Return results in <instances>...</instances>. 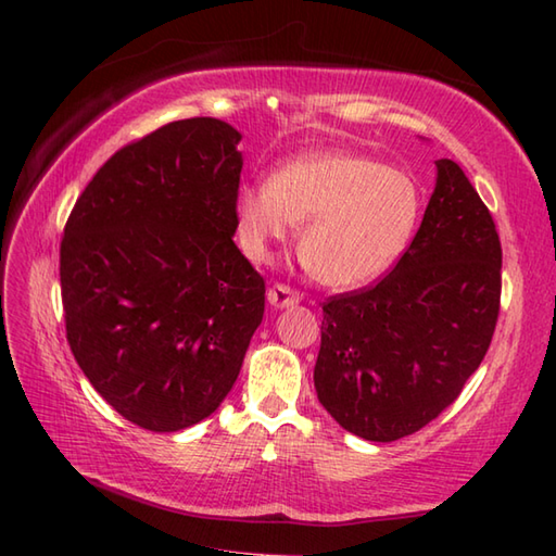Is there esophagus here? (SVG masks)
<instances>
[{"mask_svg":"<svg viewBox=\"0 0 556 556\" xmlns=\"http://www.w3.org/2000/svg\"><path fill=\"white\" fill-rule=\"evenodd\" d=\"M267 301L269 305H275V308H293V305L301 301V296L287 285H275L267 291Z\"/></svg>","mask_w":556,"mask_h":556,"instance_id":"esophagus-1","label":"esophagus"}]
</instances>
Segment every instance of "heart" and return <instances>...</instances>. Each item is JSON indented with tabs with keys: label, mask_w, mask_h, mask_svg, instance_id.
<instances>
[{
	"label": "heart",
	"mask_w": 556,
	"mask_h": 556,
	"mask_svg": "<svg viewBox=\"0 0 556 556\" xmlns=\"http://www.w3.org/2000/svg\"><path fill=\"white\" fill-rule=\"evenodd\" d=\"M420 215V188L408 174L353 152L327 150L291 160L269 184L236 195L243 251L265 260L303 222L299 253L317 281L332 289L370 285L406 251Z\"/></svg>",
	"instance_id": "b5f03b06"
}]
</instances>
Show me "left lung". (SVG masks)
<instances>
[{"label": "left lung", "instance_id": "obj_1", "mask_svg": "<svg viewBox=\"0 0 556 556\" xmlns=\"http://www.w3.org/2000/svg\"><path fill=\"white\" fill-rule=\"evenodd\" d=\"M434 164L430 203L396 267L323 305L317 399L370 442L418 432L454 404L497 325L502 245L492 215L456 162Z\"/></svg>", "mask_w": 556, "mask_h": 556}]
</instances>
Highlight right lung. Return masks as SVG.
<instances>
[{"label": "right lung", "instance_id": "right-lung-1", "mask_svg": "<svg viewBox=\"0 0 556 556\" xmlns=\"http://www.w3.org/2000/svg\"><path fill=\"white\" fill-rule=\"evenodd\" d=\"M239 143L212 116L162 126L102 164L64 227L68 346L138 428L215 413L263 323L265 281L233 243Z\"/></svg>", "mask_w": 556, "mask_h": 556}]
</instances>
